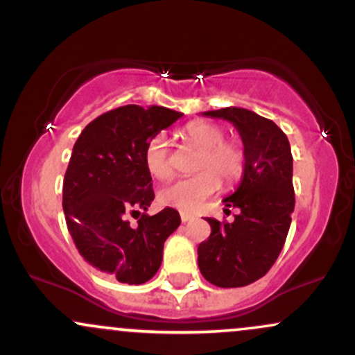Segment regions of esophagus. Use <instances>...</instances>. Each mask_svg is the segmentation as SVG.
Segmentation results:
<instances>
[{"label": "esophagus", "mask_w": 355, "mask_h": 355, "mask_svg": "<svg viewBox=\"0 0 355 355\" xmlns=\"http://www.w3.org/2000/svg\"><path fill=\"white\" fill-rule=\"evenodd\" d=\"M193 218H194V216L191 215V213H184V211L181 213V222H182V223L189 222V220H193Z\"/></svg>", "instance_id": "esophagus-1"}]
</instances>
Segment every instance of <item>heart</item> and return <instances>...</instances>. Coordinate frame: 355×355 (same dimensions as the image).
<instances>
[{"mask_svg":"<svg viewBox=\"0 0 355 355\" xmlns=\"http://www.w3.org/2000/svg\"><path fill=\"white\" fill-rule=\"evenodd\" d=\"M188 146L200 148L191 178L179 179L159 191V203L181 211H194L220 188L234 186L245 173V148L237 139H225V130L213 121H191L181 130ZM146 167L152 178L166 181L173 176L174 166L169 146L161 135L154 137L146 148Z\"/></svg>","mask_w":355,"mask_h":355,"instance_id":"b5f03b06","label":"heart"}]
</instances>
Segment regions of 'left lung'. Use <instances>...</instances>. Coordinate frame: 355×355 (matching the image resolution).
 I'll return each mask as SVG.
<instances>
[{"label": "left lung", "mask_w": 355, "mask_h": 355, "mask_svg": "<svg viewBox=\"0 0 355 355\" xmlns=\"http://www.w3.org/2000/svg\"><path fill=\"white\" fill-rule=\"evenodd\" d=\"M205 115L234 123L247 162L237 191L223 200L239 215L232 223L208 218L211 234L198 245V266L211 284L240 288L261 279L283 250L295 209L291 147L272 120L250 110L230 106Z\"/></svg>", "instance_id": "8db88e82"}]
</instances>
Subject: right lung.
Wrapping results in <instances>:
<instances>
[{"instance_id": "1", "label": "right lung", "mask_w": 355, "mask_h": 355, "mask_svg": "<svg viewBox=\"0 0 355 355\" xmlns=\"http://www.w3.org/2000/svg\"><path fill=\"white\" fill-rule=\"evenodd\" d=\"M182 113L127 105L86 125L72 148L62 208L76 249L120 283L144 284L161 268L166 239L181 225L174 208L147 215L154 200L146 148ZM137 218L135 227L128 215Z\"/></svg>"}]
</instances>
